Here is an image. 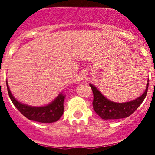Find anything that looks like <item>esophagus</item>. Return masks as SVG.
I'll return each mask as SVG.
<instances>
[{"mask_svg":"<svg viewBox=\"0 0 155 155\" xmlns=\"http://www.w3.org/2000/svg\"><path fill=\"white\" fill-rule=\"evenodd\" d=\"M84 78H85V75L81 74V75H80V76H79V81H81L82 80H84Z\"/></svg>","mask_w":155,"mask_h":155,"instance_id":"34e87169","label":"esophagus"}]
</instances>
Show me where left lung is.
<instances>
[{"label": "left lung", "instance_id": "obj_1", "mask_svg": "<svg viewBox=\"0 0 155 155\" xmlns=\"http://www.w3.org/2000/svg\"><path fill=\"white\" fill-rule=\"evenodd\" d=\"M148 82L147 81L146 89L141 96L130 102L124 103L112 102L105 98L96 87L90 84L89 85L92 89L94 96L92 105L94 112L103 120H118L128 117L137 110L144 100L148 89Z\"/></svg>", "mask_w": 155, "mask_h": 155}]
</instances>
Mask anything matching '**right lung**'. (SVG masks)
Here are the masks:
<instances>
[{
    "mask_svg": "<svg viewBox=\"0 0 155 155\" xmlns=\"http://www.w3.org/2000/svg\"><path fill=\"white\" fill-rule=\"evenodd\" d=\"M6 84L8 94L12 103L18 109L19 112L28 120L44 124H51L57 122L62 116L64 113V101L65 98V95L62 93L59 94L51 103L44 106L35 107L18 102L12 95L8 87V81H6Z\"/></svg>",
    "mask_w": 155,
    "mask_h": 155,
    "instance_id": "add662e5",
    "label": "right lung"
}]
</instances>
